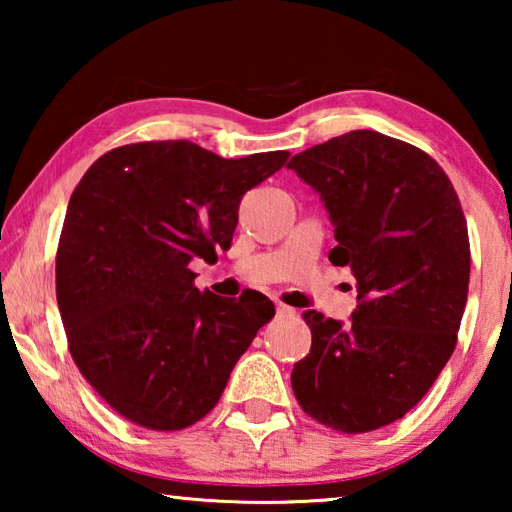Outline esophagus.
Returning <instances> with one entry per match:
<instances>
[{
    "label": "esophagus",
    "mask_w": 512,
    "mask_h": 512,
    "mask_svg": "<svg viewBox=\"0 0 512 512\" xmlns=\"http://www.w3.org/2000/svg\"><path fill=\"white\" fill-rule=\"evenodd\" d=\"M296 314V309H291V307H287V305H277V316H293Z\"/></svg>",
    "instance_id": "1"
}]
</instances>
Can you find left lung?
Returning <instances> with one entry per match:
<instances>
[{
  "label": "left lung",
  "instance_id": "left-lung-1",
  "mask_svg": "<svg viewBox=\"0 0 512 512\" xmlns=\"http://www.w3.org/2000/svg\"><path fill=\"white\" fill-rule=\"evenodd\" d=\"M320 194L359 305L350 325L307 311L311 350L291 372L300 409L366 433L404 418L445 368L470 284V237L452 180L429 153L350 131L291 158Z\"/></svg>",
  "mask_w": 512,
  "mask_h": 512
}]
</instances>
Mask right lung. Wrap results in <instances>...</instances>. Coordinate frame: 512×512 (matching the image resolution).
Instances as JSON below:
<instances>
[{
  "mask_svg": "<svg viewBox=\"0 0 512 512\" xmlns=\"http://www.w3.org/2000/svg\"><path fill=\"white\" fill-rule=\"evenodd\" d=\"M287 160L289 151L225 160L167 140L117 146L85 171L58 239L56 298L69 354L121 418L192 427L275 316L262 293H201L189 262L230 248L241 196Z\"/></svg>",
  "mask_w": 512,
  "mask_h": 512,
  "instance_id": "right-lung-1",
  "label": "right lung"
}]
</instances>
